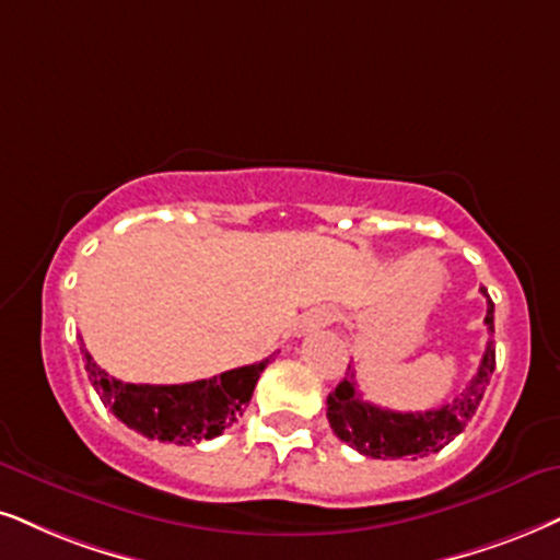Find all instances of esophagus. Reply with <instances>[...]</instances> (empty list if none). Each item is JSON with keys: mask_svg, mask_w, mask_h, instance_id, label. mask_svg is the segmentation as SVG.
<instances>
[{"mask_svg": "<svg viewBox=\"0 0 560 560\" xmlns=\"http://www.w3.org/2000/svg\"><path fill=\"white\" fill-rule=\"evenodd\" d=\"M332 323V313L330 310H317L313 315V320H310V328H323V325H330Z\"/></svg>", "mask_w": 560, "mask_h": 560, "instance_id": "obj_1", "label": "esophagus"}]
</instances>
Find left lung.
I'll use <instances>...</instances> for the list:
<instances>
[{
	"mask_svg": "<svg viewBox=\"0 0 560 560\" xmlns=\"http://www.w3.org/2000/svg\"><path fill=\"white\" fill-rule=\"evenodd\" d=\"M486 325L488 332H493L491 300H488L486 310ZM493 370H497V346L488 341L476 377L459 393V398L442 408L423 410V413H398V410L366 402L362 393L357 390V372L349 364L346 377L328 395L330 429L336 431L341 442L351 444L353 450L374 459L431 455V452L447 447L457 434H463V429L468 427L480 400H483L486 385L491 382Z\"/></svg>",
	"mask_w": 560,
	"mask_h": 560,
	"instance_id": "obj_1",
	"label": "left lung"
}]
</instances>
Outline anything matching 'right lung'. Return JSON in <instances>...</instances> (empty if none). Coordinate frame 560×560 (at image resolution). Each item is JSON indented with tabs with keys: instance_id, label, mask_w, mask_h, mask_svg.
Masks as SVG:
<instances>
[{
	"instance_id": "right-lung-1",
	"label": "right lung",
	"mask_w": 560,
	"mask_h": 560,
	"mask_svg": "<svg viewBox=\"0 0 560 560\" xmlns=\"http://www.w3.org/2000/svg\"><path fill=\"white\" fill-rule=\"evenodd\" d=\"M84 351V349H82ZM84 370L101 400L116 419L147 439L173 444H196L214 439L243 416L256 390L260 372L273 362L276 353L264 362L237 366L219 377L186 382V385H131L101 370L84 351Z\"/></svg>"
}]
</instances>
